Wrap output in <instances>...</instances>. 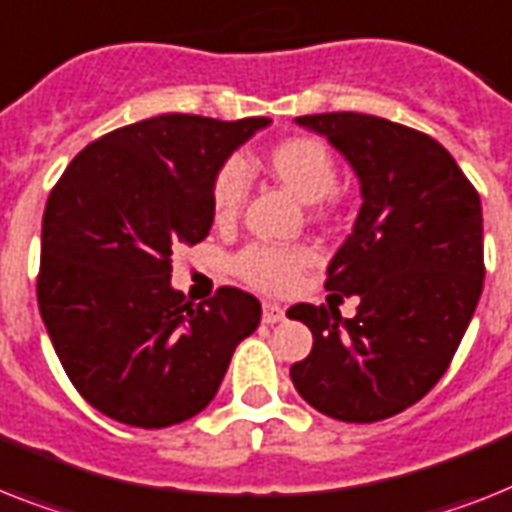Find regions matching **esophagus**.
Wrapping results in <instances>:
<instances>
[{
    "label": "esophagus",
    "mask_w": 512,
    "mask_h": 512,
    "mask_svg": "<svg viewBox=\"0 0 512 512\" xmlns=\"http://www.w3.org/2000/svg\"><path fill=\"white\" fill-rule=\"evenodd\" d=\"M278 321H284V307L276 305V302H265L263 305V323H278Z\"/></svg>",
    "instance_id": "1"
}]
</instances>
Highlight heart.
<instances>
[{
	"label": "heart",
	"mask_w": 512,
	"mask_h": 512,
	"mask_svg": "<svg viewBox=\"0 0 512 512\" xmlns=\"http://www.w3.org/2000/svg\"><path fill=\"white\" fill-rule=\"evenodd\" d=\"M265 168L278 184L292 191L305 205L326 199L336 186L334 155L328 152L321 139H313V136H292L276 144L265 157ZM244 189H247L244 165L236 160L226 162L213 181L215 220L223 223L239 213ZM307 263H310L307 249L255 244L236 257V270L247 284L263 292H289Z\"/></svg>",
	"instance_id": "heart-1"
}]
</instances>
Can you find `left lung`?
<instances>
[{
	"label": "left lung",
	"mask_w": 512,
	"mask_h": 512,
	"mask_svg": "<svg viewBox=\"0 0 512 512\" xmlns=\"http://www.w3.org/2000/svg\"><path fill=\"white\" fill-rule=\"evenodd\" d=\"M294 123L350 162L360 181L352 234L328 263V292L357 294L355 318L294 305L313 352L292 365L294 389L318 413L373 423L402 413L444 376L484 286L479 191L431 136L360 112Z\"/></svg>",
	"instance_id": "left-lung-1"
}]
</instances>
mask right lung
Segmentation results:
<instances>
[{
  "mask_svg": "<svg viewBox=\"0 0 512 512\" xmlns=\"http://www.w3.org/2000/svg\"><path fill=\"white\" fill-rule=\"evenodd\" d=\"M270 118L157 115L91 141L41 220V321L81 397L112 421L165 429L210 405L263 307L223 286H170V257L213 226V181Z\"/></svg>",
  "mask_w": 512,
  "mask_h": 512,
  "instance_id": "1",
  "label": "right lung"
}]
</instances>
